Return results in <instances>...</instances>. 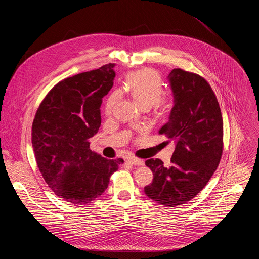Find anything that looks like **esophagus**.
I'll list each match as a JSON object with an SVG mask.
<instances>
[{
  "instance_id": "obj_1",
  "label": "esophagus",
  "mask_w": 259,
  "mask_h": 259,
  "mask_svg": "<svg viewBox=\"0 0 259 259\" xmlns=\"http://www.w3.org/2000/svg\"><path fill=\"white\" fill-rule=\"evenodd\" d=\"M127 162L132 164V165H136V166H142L144 164L143 160L141 159H138V158H135V157H131V158H128L127 159Z\"/></svg>"
}]
</instances>
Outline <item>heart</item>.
Listing matches in <instances>:
<instances>
[{
    "label": "heart",
    "instance_id": "obj_1",
    "mask_svg": "<svg viewBox=\"0 0 259 259\" xmlns=\"http://www.w3.org/2000/svg\"><path fill=\"white\" fill-rule=\"evenodd\" d=\"M125 88L131 96L144 108L153 105L157 112H165L171 104V98L162 96L163 83L159 73L152 68H142L130 72L125 81ZM120 91H114L107 97L104 105L106 116L113 114L114 107L120 99Z\"/></svg>",
    "mask_w": 259,
    "mask_h": 259
}]
</instances>
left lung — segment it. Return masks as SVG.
<instances>
[{
    "mask_svg": "<svg viewBox=\"0 0 259 259\" xmlns=\"http://www.w3.org/2000/svg\"><path fill=\"white\" fill-rule=\"evenodd\" d=\"M174 106L159 130L175 143L171 165L160 159L145 161L154 174L145 195L166 207L195 198L217 169L224 150V122L217 98L198 73L174 68L169 73Z\"/></svg>",
    "mask_w": 259,
    "mask_h": 259,
    "instance_id": "1",
    "label": "left lung"
}]
</instances>
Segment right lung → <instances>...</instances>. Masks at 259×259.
I'll return each instance as SVG.
<instances>
[{"label": "right lung", "mask_w": 259, "mask_h": 259, "mask_svg": "<svg viewBox=\"0 0 259 259\" xmlns=\"http://www.w3.org/2000/svg\"><path fill=\"white\" fill-rule=\"evenodd\" d=\"M114 63L57 83L36 110L31 143L36 165L54 194L73 205L91 203L107 189L124 160L90 150L101 124L102 98L114 85Z\"/></svg>", "instance_id": "1"}]
</instances>
